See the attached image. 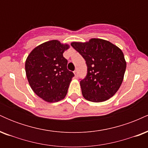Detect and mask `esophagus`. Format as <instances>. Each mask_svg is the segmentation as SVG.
<instances>
[{"label":"esophagus","mask_w":148,"mask_h":148,"mask_svg":"<svg viewBox=\"0 0 148 148\" xmlns=\"http://www.w3.org/2000/svg\"><path fill=\"white\" fill-rule=\"evenodd\" d=\"M74 74H75L76 77H77V76H78V71L77 70H75L74 72Z\"/></svg>","instance_id":"obj_1"}]
</instances>
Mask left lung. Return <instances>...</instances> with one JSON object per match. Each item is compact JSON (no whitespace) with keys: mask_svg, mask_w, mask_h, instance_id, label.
Listing matches in <instances>:
<instances>
[{"mask_svg":"<svg viewBox=\"0 0 148 148\" xmlns=\"http://www.w3.org/2000/svg\"><path fill=\"white\" fill-rule=\"evenodd\" d=\"M71 46L84 58L87 65V74L80 81L85 99L101 102L114 95L126 69L123 51L101 39H91L86 43L72 42Z\"/></svg>","mask_w":148,"mask_h":148,"instance_id":"left-lung-1","label":"left lung"}]
</instances>
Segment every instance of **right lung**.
Returning <instances> with one entry per match:
<instances>
[{
	"label": "right lung",
	"mask_w": 148,
	"mask_h": 148,
	"mask_svg": "<svg viewBox=\"0 0 148 148\" xmlns=\"http://www.w3.org/2000/svg\"><path fill=\"white\" fill-rule=\"evenodd\" d=\"M69 45L51 40L35 47L25 64L27 79L34 92L48 102L64 99L74 73L67 69L63 57Z\"/></svg>",
	"instance_id": "add662e5"
}]
</instances>
